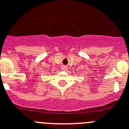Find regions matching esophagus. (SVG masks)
<instances>
[{
  "instance_id": "34e87169",
  "label": "esophagus",
  "mask_w": 129,
  "mask_h": 129,
  "mask_svg": "<svg viewBox=\"0 0 129 129\" xmlns=\"http://www.w3.org/2000/svg\"><path fill=\"white\" fill-rule=\"evenodd\" d=\"M67 68H68V67H67V66H62V70H63V71H67Z\"/></svg>"
}]
</instances>
